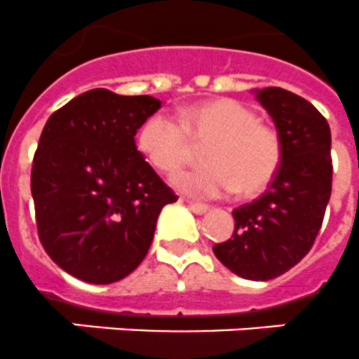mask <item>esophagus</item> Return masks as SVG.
Wrapping results in <instances>:
<instances>
[{
	"label": "esophagus",
	"instance_id": "esophagus-1",
	"mask_svg": "<svg viewBox=\"0 0 359 359\" xmlns=\"http://www.w3.org/2000/svg\"><path fill=\"white\" fill-rule=\"evenodd\" d=\"M182 203H186V205H188V208L191 210L194 214H197V215L206 214V212H208V210H210V206L201 205V203H191V201H186V199H182Z\"/></svg>",
	"mask_w": 359,
	"mask_h": 359
}]
</instances>
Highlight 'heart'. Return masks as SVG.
<instances>
[{
    "mask_svg": "<svg viewBox=\"0 0 359 359\" xmlns=\"http://www.w3.org/2000/svg\"><path fill=\"white\" fill-rule=\"evenodd\" d=\"M194 139L205 147V168L182 171L171 182L197 199H217L232 191L255 195L269 184L282 162L280 136L260 123L256 112L236 99H210L182 112V121L164 112L145 119L138 147L154 170L175 173L188 160Z\"/></svg>",
    "mask_w": 359,
    "mask_h": 359,
    "instance_id": "heart-1",
    "label": "heart"
}]
</instances>
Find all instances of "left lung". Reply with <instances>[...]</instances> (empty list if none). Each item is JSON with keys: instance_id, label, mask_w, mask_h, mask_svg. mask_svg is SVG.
I'll return each mask as SVG.
<instances>
[{"instance_id": "1", "label": "left lung", "mask_w": 359, "mask_h": 359, "mask_svg": "<svg viewBox=\"0 0 359 359\" xmlns=\"http://www.w3.org/2000/svg\"><path fill=\"white\" fill-rule=\"evenodd\" d=\"M252 94L280 136L282 162L260 199L232 212L234 234L214 255L234 275L265 282L299 264L319 234L332 194V134L301 95L276 86Z\"/></svg>"}]
</instances>
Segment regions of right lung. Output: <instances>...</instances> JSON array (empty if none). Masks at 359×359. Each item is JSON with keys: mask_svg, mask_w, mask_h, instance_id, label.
Masks as SVG:
<instances>
[{"mask_svg": "<svg viewBox=\"0 0 359 359\" xmlns=\"http://www.w3.org/2000/svg\"><path fill=\"white\" fill-rule=\"evenodd\" d=\"M162 107L151 95L94 88L51 114L31 171L38 236L55 264L88 284L130 275L156 219L179 199L136 149L134 136Z\"/></svg>", "mask_w": 359, "mask_h": 359, "instance_id": "obj_1", "label": "right lung"}]
</instances>
